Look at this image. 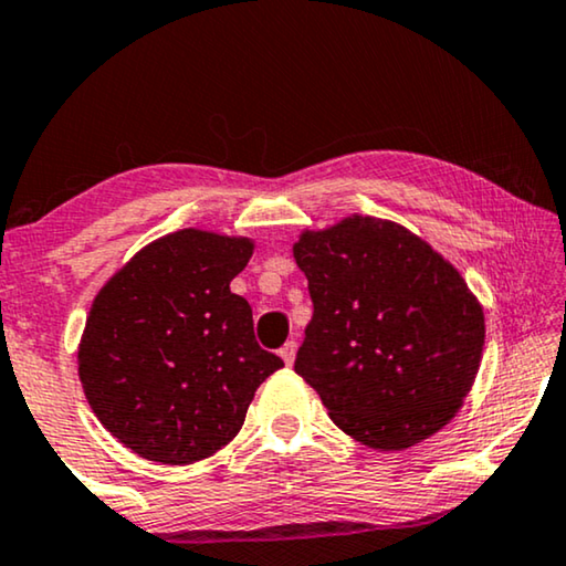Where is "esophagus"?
<instances>
[{
  "label": "esophagus",
  "mask_w": 566,
  "mask_h": 566,
  "mask_svg": "<svg viewBox=\"0 0 566 566\" xmlns=\"http://www.w3.org/2000/svg\"><path fill=\"white\" fill-rule=\"evenodd\" d=\"M296 350H298V345L293 343V339L281 347V358H283L285 366H293V360H296Z\"/></svg>",
  "instance_id": "esophagus-1"
}]
</instances>
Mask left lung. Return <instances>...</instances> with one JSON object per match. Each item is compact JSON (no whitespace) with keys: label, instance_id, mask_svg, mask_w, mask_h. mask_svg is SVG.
<instances>
[{"label":"left lung","instance_id":"8db88e82","mask_svg":"<svg viewBox=\"0 0 566 566\" xmlns=\"http://www.w3.org/2000/svg\"><path fill=\"white\" fill-rule=\"evenodd\" d=\"M314 314L296 374L363 446L405 451L436 436L474 386L484 312L459 270L374 216L301 231L293 244Z\"/></svg>","mask_w":566,"mask_h":566}]
</instances>
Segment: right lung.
Wrapping results in <instances>:
<instances>
[{"instance_id": "1", "label": "right lung", "mask_w": 566, "mask_h": 566, "mask_svg": "<svg viewBox=\"0 0 566 566\" xmlns=\"http://www.w3.org/2000/svg\"><path fill=\"white\" fill-rule=\"evenodd\" d=\"M247 237L180 229L138 250L92 301L76 353L92 412L146 461L185 467L242 430L258 386L283 368L231 293Z\"/></svg>"}]
</instances>
